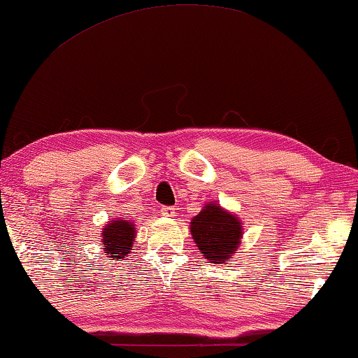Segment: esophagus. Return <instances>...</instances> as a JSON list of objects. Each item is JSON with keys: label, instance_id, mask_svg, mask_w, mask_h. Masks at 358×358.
I'll return each instance as SVG.
<instances>
[{"label": "esophagus", "instance_id": "obj_1", "mask_svg": "<svg viewBox=\"0 0 358 358\" xmlns=\"http://www.w3.org/2000/svg\"><path fill=\"white\" fill-rule=\"evenodd\" d=\"M161 213L164 217H174L176 215V208L174 207H168V206H164V207H161Z\"/></svg>", "mask_w": 358, "mask_h": 358}]
</instances>
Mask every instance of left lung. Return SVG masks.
Returning <instances> with one entry per match:
<instances>
[{
  "label": "left lung",
  "instance_id": "obj_1",
  "mask_svg": "<svg viewBox=\"0 0 358 358\" xmlns=\"http://www.w3.org/2000/svg\"><path fill=\"white\" fill-rule=\"evenodd\" d=\"M194 241L212 263H224L235 253L241 238V225L234 213L208 203L190 222Z\"/></svg>",
  "mask_w": 358,
  "mask_h": 358
}]
</instances>
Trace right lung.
I'll return each instance as SVG.
<instances>
[{
    "label": "right lung",
    "mask_w": 358,
    "mask_h": 358,
    "mask_svg": "<svg viewBox=\"0 0 358 358\" xmlns=\"http://www.w3.org/2000/svg\"><path fill=\"white\" fill-rule=\"evenodd\" d=\"M134 240V227L131 222L127 220H115L106 225L103 230V247L105 253H108L111 258L122 259L127 255L129 247Z\"/></svg>",
    "instance_id": "add662e5"
}]
</instances>
